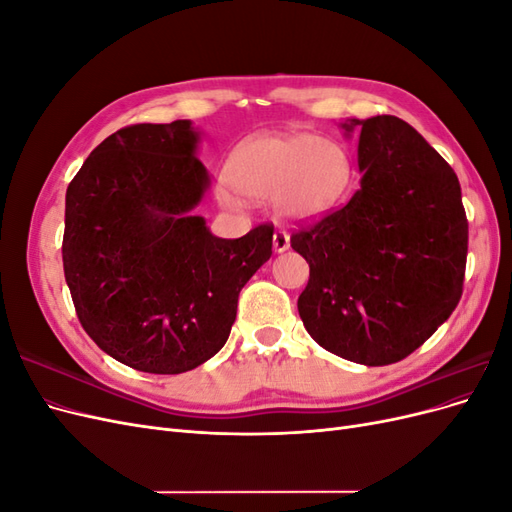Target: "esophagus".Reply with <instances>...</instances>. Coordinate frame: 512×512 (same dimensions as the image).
Here are the masks:
<instances>
[{"label": "esophagus", "instance_id": "obj_1", "mask_svg": "<svg viewBox=\"0 0 512 512\" xmlns=\"http://www.w3.org/2000/svg\"><path fill=\"white\" fill-rule=\"evenodd\" d=\"M288 247H290L288 232L286 230H275V235H273V250H275V254L286 252Z\"/></svg>", "mask_w": 512, "mask_h": 512}]
</instances>
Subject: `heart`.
<instances>
[{"instance_id": "b5f03b06", "label": "heart", "mask_w": 512, "mask_h": 512, "mask_svg": "<svg viewBox=\"0 0 512 512\" xmlns=\"http://www.w3.org/2000/svg\"><path fill=\"white\" fill-rule=\"evenodd\" d=\"M348 151L307 132H275L247 138L230 153L218 183L220 205L239 211L245 198L267 203L284 222H314L327 215L350 188Z\"/></svg>"}]
</instances>
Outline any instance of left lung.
<instances>
[{"label": "left lung", "mask_w": 512, "mask_h": 512, "mask_svg": "<svg viewBox=\"0 0 512 512\" xmlns=\"http://www.w3.org/2000/svg\"><path fill=\"white\" fill-rule=\"evenodd\" d=\"M359 130L361 188L348 205L290 237L309 265L299 316L316 342L369 367L406 359L461 299L468 220L455 170L393 115L346 119Z\"/></svg>", "instance_id": "obj_1"}]
</instances>
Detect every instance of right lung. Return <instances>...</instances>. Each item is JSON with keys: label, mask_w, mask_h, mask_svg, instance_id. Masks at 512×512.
Instances as JSON below:
<instances>
[{"label": "right lung", "mask_w": 512, "mask_h": 512, "mask_svg": "<svg viewBox=\"0 0 512 512\" xmlns=\"http://www.w3.org/2000/svg\"><path fill=\"white\" fill-rule=\"evenodd\" d=\"M190 119L117 130L66 192L61 256L87 335L119 363L183 374L218 354L273 226L220 239L194 215L209 190Z\"/></svg>", "instance_id": "right-lung-1"}]
</instances>
